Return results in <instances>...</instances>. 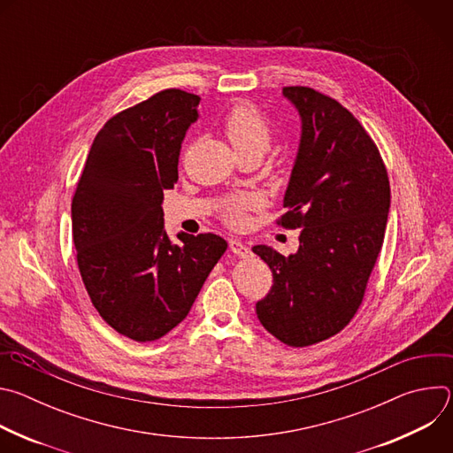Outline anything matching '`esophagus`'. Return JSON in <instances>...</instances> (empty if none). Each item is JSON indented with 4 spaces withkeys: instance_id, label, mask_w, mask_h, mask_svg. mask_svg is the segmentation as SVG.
Here are the masks:
<instances>
[{
    "instance_id": "obj_1",
    "label": "esophagus",
    "mask_w": 453,
    "mask_h": 453,
    "mask_svg": "<svg viewBox=\"0 0 453 453\" xmlns=\"http://www.w3.org/2000/svg\"><path fill=\"white\" fill-rule=\"evenodd\" d=\"M229 249H231L233 254H236V256H240V257H245V256L250 254L249 247H247L245 243H242L240 240H229Z\"/></svg>"
}]
</instances>
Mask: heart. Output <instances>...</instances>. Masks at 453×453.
Instances as JSON below:
<instances>
[{
	"instance_id": "b5f03b06",
	"label": "heart",
	"mask_w": 453,
	"mask_h": 453,
	"mask_svg": "<svg viewBox=\"0 0 453 453\" xmlns=\"http://www.w3.org/2000/svg\"><path fill=\"white\" fill-rule=\"evenodd\" d=\"M224 133L238 154H264L273 142V123L254 104H236L224 118ZM260 199L252 193H236L222 204V219L240 227L245 224L247 211L256 208Z\"/></svg>"
}]
</instances>
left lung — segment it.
<instances>
[{
	"label": "left lung",
	"instance_id": "obj_1",
	"mask_svg": "<svg viewBox=\"0 0 453 453\" xmlns=\"http://www.w3.org/2000/svg\"><path fill=\"white\" fill-rule=\"evenodd\" d=\"M301 116V143L278 224L301 229L296 254L254 245L273 288L256 303L278 341L304 348L344 330L362 304L383 245L391 186L378 147L335 98L288 86Z\"/></svg>",
	"mask_w": 453,
	"mask_h": 453
}]
</instances>
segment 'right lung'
I'll use <instances>...</instances> for the list:
<instances>
[{
    "label": "right lung",
    "mask_w": 453,
    "mask_h": 453,
    "mask_svg": "<svg viewBox=\"0 0 453 453\" xmlns=\"http://www.w3.org/2000/svg\"><path fill=\"white\" fill-rule=\"evenodd\" d=\"M201 98L165 89L114 114L96 134L72 203L77 264L93 306L119 335L150 342L188 315L227 249L213 233L163 224V189L177 182L180 143Z\"/></svg>",
    "instance_id": "obj_1"
}]
</instances>
